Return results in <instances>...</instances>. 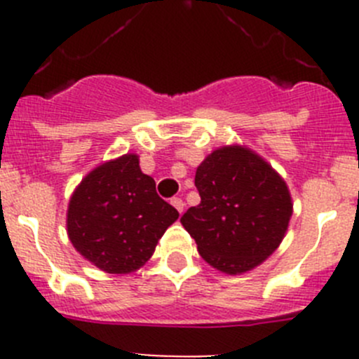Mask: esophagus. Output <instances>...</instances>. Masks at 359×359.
<instances>
[{
	"label": "esophagus",
	"mask_w": 359,
	"mask_h": 359,
	"mask_svg": "<svg viewBox=\"0 0 359 359\" xmlns=\"http://www.w3.org/2000/svg\"><path fill=\"white\" fill-rule=\"evenodd\" d=\"M170 203H172V205L175 206L177 210H179V213H182L184 208H186V203L180 200V198H172V201H170Z\"/></svg>",
	"instance_id": "esophagus-1"
}]
</instances>
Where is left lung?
I'll use <instances>...</instances> for the list:
<instances>
[{
	"label": "left lung",
	"mask_w": 359,
	"mask_h": 359,
	"mask_svg": "<svg viewBox=\"0 0 359 359\" xmlns=\"http://www.w3.org/2000/svg\"><path fill=\"white\" fill-rule=\"evenodd\" d=\"M200 205L182 215L205 262L226 274L255 269L280 247L293 213L283 177L255 151L233 144L196 168Z\"/></svg>",
	"instance_id": "obj_1"
}]
</instances>
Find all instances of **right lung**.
<instances>
[{
    "mask_svg": "<svg viewBox=\"0 0 359 359\" xmlns=\"http://www.w3.org/2000/svg\"><path fill=\"white\" fill-rule=\"evenodd\" d=\"M179 212L158 196L153 177L133 153L86 173L67 206V236L88 262L109 274H128L153 257Z\"/></svg>",
    "mask_w": 359,
    "mask_h": 359,
    "instance_id": "right-lung-1",
    "label": "right lung"
}]
</instances>
